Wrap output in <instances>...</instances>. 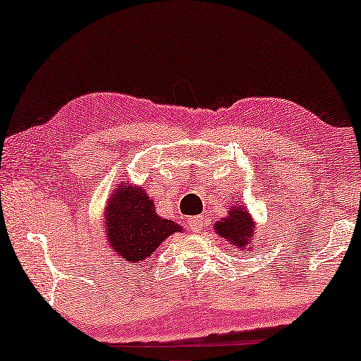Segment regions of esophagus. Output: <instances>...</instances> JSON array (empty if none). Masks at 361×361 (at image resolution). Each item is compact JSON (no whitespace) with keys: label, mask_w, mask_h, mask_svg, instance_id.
<instances>
[{"label":"esophagus","mask_w":361,"mask_h":361,"mask_svg":"<svg viewBox=\"0 0 361 361\" xmlns=\"http://www.w3.org/2000/svg\"><path fill=\"white\" fill-rule=\"evenodd\" d=\"M187 226L194 231V233H200L204 230V216H192V219L187 220Z\"/></svg>","instance_id":"34e87169"}]
</instances>
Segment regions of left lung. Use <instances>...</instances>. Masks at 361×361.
Masks as SVG:
<instances>
[{
    "label": "left lung",
    "instance_id": "1",
    "mask_svg": "<svg viewBox=\"0 0 361 361\" xmlns=\"http://www.w3.org/2000/svg\"><path fill=\"white\" fill-rule=\"evenodd\" d=\"M214 228L221 238L228 241L236 250L250 253L255 248V221L251 219L250 212L243 209V207H236L235 204L231 205L226 219L216 221Z\"/></svg>",
    "mask_w": 361,
    "mask_h": 361
}]
</instances>
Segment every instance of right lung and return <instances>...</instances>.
Returning <instances> with one entry per match:
<instances>
[{
  "label": "right lung",
  "instance_id": "1",
  "mask_svg": "<svg viewBox=\"0 0 361 361\" xmlns=\"http://www.w3.org/2000/svg\"><path fill=\"white\" fill-rule=\"evenodd\" d=\"M105 210L110 248L130 263H142L162 241L182 230L176 221L156 214L154 202L142 187L130 185L128 182L116 184Z\"/></svg>",
  "mask_w": 361,
  "mask_h": 361
}]
</instances>
